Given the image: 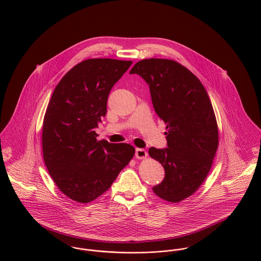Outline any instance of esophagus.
<instances>
[{"label": "esophagus", "mask_w": 261, "mask_h": 261, "mask_svg": "<svg viewBox=\"0 0 261 261\" xmlns=\"http://www.w3.org/2000/svg\"><path fill=\"white\" fill-rule=\"evenodd\" d=\"M148 155V152L146 151V149H136V158L138 159H145Z\"/></svg>", "instance_id": "esophagus-1"}]
</instances>
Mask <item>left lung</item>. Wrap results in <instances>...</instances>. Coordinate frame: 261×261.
I'll use <instances>...</instances> for the list:
<instances>
[{
    "mask_svg": "<svg viewBox=\"0 0 261 261\" xmlns=\"http://www.w3.org/2000/svg\"><path fill=\"white\" fill-rule=\"evenodd\" d=\"M129 73L149 84L154 112L167 125L168 148L149 149L165 169L163 182L152 191L166 201L180 202L204 182L218 148L212 103L201 81L174 60L144 59Z\"/></svg>",
    "mask_w": 261,
    "mask_h": 261,
    "instance_id": "obj_1",
    "label": "left lung"
}]
</instances>
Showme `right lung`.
I'll use <instances>...</instances> for the list:
<instances>
[{"mask_svg": "<svg viewBox=\"0 0 261 261\" xmlns=\"http://www.w3.org/2000/svg\"><path fill=\"white\" fill-rule=\"evenodd\" d=\"M133 61L95 58L70 69L55 87L44 116L43 158L56 186L68 198L88 203L110 189L135 148L97 141L109 94Z\"/></svg>", "mask_w": 261, "mask_h": 261, "instance_id": "obj_1", "label": "right lung"}]
</instances>
